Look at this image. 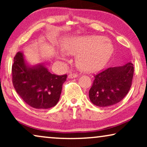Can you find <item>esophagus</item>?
Listing matches in <instances>:
<instances>
[{
	"label": "esophagus",
	"instance_id": "esophagus-1",
	"mask_svg": "<svg viewBox=\"0 0 147 147\" xmlns=\"http://www.w3.org/2000/svg\"><path fill=\"white\" fill-rule=\"evenodd\" d=\"M77 77V74H72V73H70L69 75H68V78H75Z\"/></svg>",
	"mask_w": 147,
	"mask_h": 147
}]
</instances>
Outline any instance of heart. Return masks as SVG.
I'll list each match as a JSON object with an SVG mask.
<instances>
[{
  "label": "heart",
  "mask_w": 147,
  "mask_h": 147,
  "mask_svg": "<svg viewBox=\"0 0 147 147\" xmlns=\"http://www.w3.org/2000/svg\"><path fill=\"white\" fill-rule=\"evenodd\" d=\"M64 51L78 55V64L82 70L96 71L103 68L113 53V46L103 36H87L70 39L63 46ZM63 58V53L60 54Z\"/></svg>",
  "instance_id": "1"
}]
</instances>
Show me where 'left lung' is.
<instances>
[{"instance_id":"8db88e82","label":"left lung","mask_w":147,"mask_h":147,"mask_svg":"<svg viewBox=\"0 0 147 147\" xmlns=\"http://www.w3.org/2000/svg\"><path fill=\"white\" fill-rule=\"evenodd\" d=\"M133 74L134 65L131 62L102 70L94 76L89 91L90 101L99 107H108L120 102L131 87Z\"/></svg>"}]
</instances>
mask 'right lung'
<instances>
[{"label": "right lung", "mask_w": 147, "mask_h": 147, "mask_svg": "<svg viewBox=\"0 0 147 147\" xmlns=\"http://www.w3.org/2000/svg\"><path fill=\"white\" fill-rule=\"evenodd\" d=\"M12 81L23 101L36 109H47L59 101L67 75L52 74L43 64L29 66L18 52L12 65Z\"/></svg>", "instance_id": "obj_1"}]
</instances>
